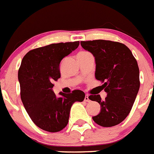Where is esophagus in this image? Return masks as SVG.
Segmentation results:
<instances>
[{
  "label": "esophagus",
  "instance_id": "1",
  "mask_svg": "<svg viewBox=\"0 0 154 154\" xmlns=\"http://www.w3.org/2000/svg\"><path fill=\"white\" fill-rule=\"evenodd\" d=\"M85 101H86V102H89L90 100H89V95L88 94H85V99H84Z\"/></svg>",
  "mask_w": 154,
  "mask_h": 154
}]
</instances>
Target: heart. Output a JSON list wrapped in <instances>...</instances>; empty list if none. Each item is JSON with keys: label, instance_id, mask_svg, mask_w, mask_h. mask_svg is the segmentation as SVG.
I'll use <instances>...</instances> for the list:
<instances>
[{"label": "heart", "instance_id": "obj_1", "mask_svg": "<svg viewBox=\"0 0 154 154\" xmlns=\"http://www.w3.org/2000/svg\"><path fill=\"white\" fill-rule=\"evenodd\" d=\"M82 53H86V52H82Z\"/></svg>", "mask_w": 154, "mask_h": 154}]
</instances>
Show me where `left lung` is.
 I'll return each mask as SVG.
<instances>
[{"label": "left lung", "mask_w": 154, "mask_h": 154, "mask_svg": "<svg viewBox=\"0 0 154 154\" xmlns=\"http://www.w3.org/2000/svg\"><path fill=\"white\" fill-rule=\"evenodd\" d=\"M83 49L94 56L95 77L104 84L105 100L90 95L101 105V112L93 117L97 124L112 127L124 121L131 111L140 88L139 68L130 49L122 43L105 40L81 42Z\"/></svg>", "instance_id": "1"}]
</instances>
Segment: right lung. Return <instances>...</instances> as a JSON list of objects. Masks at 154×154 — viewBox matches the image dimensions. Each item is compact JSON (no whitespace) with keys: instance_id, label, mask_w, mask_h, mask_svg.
<instances>
[{"instance_id":"right-lung-1","label":"right lung","mask_w":154,"mask_h":154,"mask_svg":"<svg viewBox=\"0 0 154 154\" xmlns=\"http://www.w3.org/2000/svg\"><path fill=\"white\" fill-rule=\"evenodd\" d=\"M79 45V42L51 44L28 52L18 70L20 98L28 114L40 129L56 133L69 122L70 109L83 101L85 93L75 89L71 94L53 93V82L60 77V63Z\"/></svg>"}]
</instances>
